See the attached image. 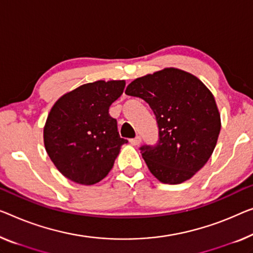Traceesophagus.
Instances as JSON below:
<instances>
[{
  "instance_id": "1",
  "label": "esophagus",
  "mask_w": 253,
  "mask_h": 253,
  "mask_svg": "<svg viewBox=\"0 0 253 253\" xmlns=\"http://www.w3.org/2000/svg\"><path fill=\"white\" fill-rule=\"evenodd\" d=\"M129 142H130L131 144H133V145H138L139 143H141V137H139V136H136L135 138H131V139H129Z\"/></svg>"
}]
</instances>
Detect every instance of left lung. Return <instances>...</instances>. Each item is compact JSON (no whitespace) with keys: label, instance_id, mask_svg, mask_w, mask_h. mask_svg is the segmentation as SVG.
<instances>
[{"label":"left lung","instance_id":"8db88e82","mask_svg":"<svg viewBox=\"0 0 253 253\" xmlns=\"http://www.w3.org/2000/svg\"><path fill=\"white\" fill-rule=\"evenodd\" d=\"M125 93L141 97L156 115L158 143L139 148L151 174L165 184L193 177L219 136L220 115L212 93L194 75L176 68L136 78Z\"/></svg>","mask_w":253,"mask_h":253}]
</instances>
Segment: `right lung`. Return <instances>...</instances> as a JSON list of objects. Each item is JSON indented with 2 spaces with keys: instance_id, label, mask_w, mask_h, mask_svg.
<instances>
[{
  "instance_id": "add662e5",
  "label": "right lung",
  "mask_w": 253,
  "mask_h": 253,
  "mask_svg": "<svg viewBox=\"0 0 253 253\" xmlns=\"http://www.w3.org/2000/svg\"><path fill=\"white\" fill-rule=\"evenodd\" d=\"M125 85V81L88 83L66 93L52 107L44 126V145L68 179L93 185L114 167L127 139L119 136L109 108Z\"/></svg>"
}]
</instances>
